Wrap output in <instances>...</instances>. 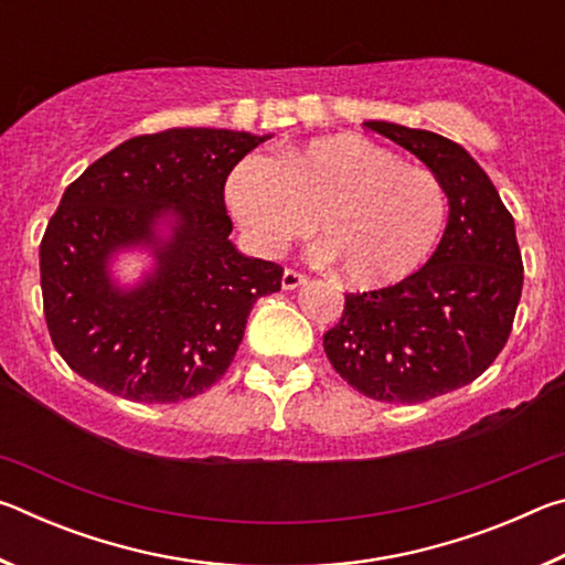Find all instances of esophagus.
Segmentation results:
<instances>
[{
    "instance_id": "esophagus-1",
    "label": "esophagus",
    "mask_w": 565,
    "mask_h": 565,
    "mask_svg": "<svg viewBox=\"0 0 565 565\" xmlns=\"http://www.w3.org/2000/svg\"><path fill=\"white\" fill-rule=\"evenodd\" d=\"M303 284H306V276L299 274V271H294V269H286L284 276H281V286L286 291L299 289V286H303Z\"/></svg>"
}]
</instances>
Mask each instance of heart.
<instances>
[{
    "label": "heart",
    "mask_w": 565,
    "mask_h": 565,
    "mask_svg": "<svg viewBox=\"0 0 565 565\" xmlns=\"http://www.w3.org/2000/svg\"><path fill=\"white\" fill-rule=\"evenodd\" d=\"M226 204L264 256H279L313 228L321 262L361 289L414 274L441 238L446 189L434 171L404 164L361 134H331L276 161L248 157L226 181Z\"/></svg>",
    "instance_id": "b5f03b06"
}]
</instances>
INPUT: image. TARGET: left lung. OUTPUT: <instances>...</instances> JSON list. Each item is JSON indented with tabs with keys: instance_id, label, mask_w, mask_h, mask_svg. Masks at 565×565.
<instances>
[{
	"instance_id": "left-lung-1",
	"label": "left lung",
	"mask_w": 565,
	"mask_h": 565,
	"mask_svg": "<svg viewBox=\"0 0 565 565\" xmlns=\"http://www.w3.org/2000/svg\"><path fill=\"white\" fill-rule=\"evenodd\" d=\"M366 127L434 171L448 224L431 259L404 281L347 294L323 351L359 394L420 404L471 384L505 347L523 289L521 248L493 181L461 145L394 121Z\"/></svg>"
}]
</instances>
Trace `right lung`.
Instances as JSON below:
<instances>
[{"mask_svg": "<svg viewBox=\"0 0 565 565\" xmlns=\"http://www.w3.org/2000/svg\"><path fill=\"white\" fill-rule=\"evenodd\" d=\"M184 127L127 139L66 186L40 246L44 319L82 379L139 404H177L226 374L256 299L284 269L234 246L224 184L262 141ZM124 250H149L131 287L113 279Z\"/></svg>", "mask_w": 565, "mask_h": 565, "instance_id": "add662e5", "label": "right lung"}]
</instances>
